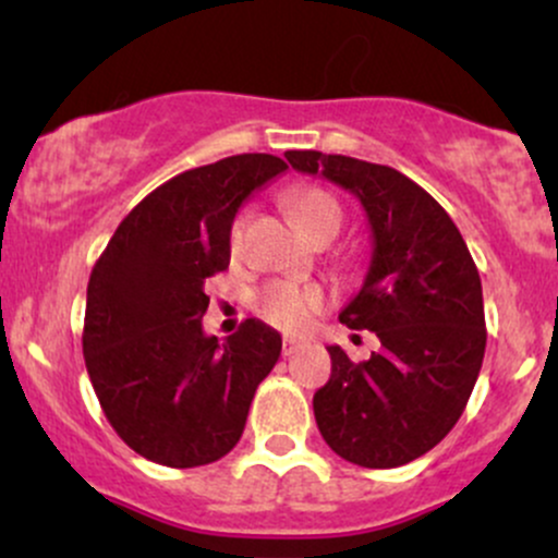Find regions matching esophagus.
<instances>
[{"label": "esophagus", "instance_id": "34e87169", "mask_svg": "<svg viewBox=\"0 0 558 558\" xmlns=\"http://www.w3.org/2000/svg\"><path fill=\"white\" fill-rule=\"evenodd\" d=\"M301 345H304V343L296 341V338H286V341H283V356H293L301 349Z\"/></svg>", "mask_w": 558, "mask_h": 558}]
</instances>
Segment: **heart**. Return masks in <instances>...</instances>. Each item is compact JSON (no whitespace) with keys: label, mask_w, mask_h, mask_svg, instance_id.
I'll list each match as a JSON object with an SVG mask.
<instances>
[{"label":"heart","mask_w":558,"mask_h":558,"mask_svg":"<svg viewBox=\"0 0 558 558\" xmlns=\"http://www.w3.org/2000/svg\"><path fill=\"white\" fill-rule=\"evenodd\" d=\"M283 202L288 213L293 215V220L299 222V228L310 239H317V235L328 233V230H336L338 233V228L343 222V209L338 204V198L330 191L319 189V185H296V189L288 191ZM241 233L243 220L235 217L228 233V248L233 254L241 248ZM254 306H257V315L267 325L286 332H296L304 330L312 323V317L323 310L325 293L317 286H299L288 283V280H275V283L262 288Z\"/></svg>","instance_id":"heart-1"}]
</instances>
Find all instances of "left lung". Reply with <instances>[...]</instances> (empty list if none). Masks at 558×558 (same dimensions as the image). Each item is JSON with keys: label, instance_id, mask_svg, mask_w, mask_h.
Returning a JSON list of instances; mask_svg holds the SVG:
<instances>
[{"label": "left lung", "instance_id": "left-lung-1", "mask_svg": "<svg viewBox=\"0 0 558 558\" xmlns=\"http://www.w3.org/2000/svg\"><path fill=\"white\" fill-rule=\"evenodd\" d=\"M286 157L351 191L373 228L369 272L338 319L373 330L380 345L364 362L330 345V380L312 401L319 433L351 464L414 462L451 433L483 367L475 259L446 209L403 172L312 149Z\"/></svg>", "mask_w": 558, "mask_h": 558}]
</instances>
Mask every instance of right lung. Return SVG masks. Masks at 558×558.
<instances>
[{
    "instance_id": "1",
    "label": "right lung",
    "mask_w": 558,
    "mask_h": 558,
    "mask_svg": "<svg viewBox=\"0 0 558 558\" xmlns=\"http://www.w3.org/2000/svg\"><path fill=\"white\" fill-rule=\"evenodd\" d=\"M286 168L235 155L185 170L141 198L96 259L83 360L114 433L149 462L189 470L226 457L278 362L283 341L259 319L220 343L202 317L243 198Z\"/></svg>"
}]
</instances>
